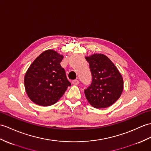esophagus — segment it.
<instances>
[{"label":"esophagus","mask_w":151,"mask_h":151,"mask_svg":"<svg viewBox=\"0 0 151 151\" xmlns=\"http://www.w3.org/2000/svg\"><path fill=\"white\" fill-rule=\"evenodd\" d=\"M72 83L73 84V85H75V86L78 85V84H79V81H78V80H73V81L72 82Z\"/></svg>","instance_id":"1"}]
</instances>
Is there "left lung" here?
Returning a JSON list of instances; mask_svg holds the SVG:
<instances>
[{
  "instance_id": "1",
  "label": "left lung",
  "mask_w": 151,
  "mask_h": 151,
  "mask_svg": "<svg viewBox=\"0 0 151 151\" xmlns=\"http://www.w3.org/2000/svg\"><path fill=\"white\" fill-rule=\"evenodd\" d=\"M85 58L89 62L93 78L91 86L84 91L87 101L96 109L111 106L123 91L121 73L105 55L94 53Z\"/></svg>"
}]
</instances>
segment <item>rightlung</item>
<instances>
[{
	"label": "right lung",
	"mask_w": 151,
	"mask_h": 151,
	"mask_svg": "<svg viewBox=\"0 0 151 151\" xmlns=\"http://www.w3.org/2000/svg\"><path fill=\"white\" fill-rule=\"evenodd\" d=\"M63 55L48 50L35 60L24 76V86L29 99L38 106L57 102L71 86L60 65Z\"/></svg>",
	"instance_id": "1"
}]
</instances>
